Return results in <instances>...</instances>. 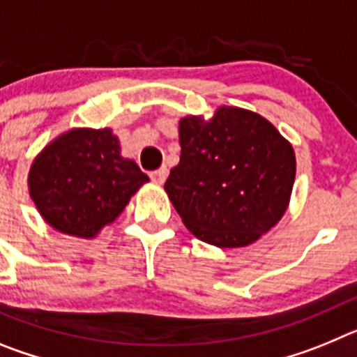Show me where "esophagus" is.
<instances>
[{
	"label": "esophagus",
	"mask_w": 357,
	"mask_h": 357,
	"mask_svg": "<svg viewBox=\"0 0 357 357\" xmlns=\"http://www.w3.org/2000/svg\"><path fill=\"white\" fill-rule=\"evenodd\" d=\"M166 176H168V169L166 168H160V169H157V172H153V173H150V178L153 182H155V184H164V181H166Z\"/></svg>",
	"instance_id": "1"
}]
</instances>
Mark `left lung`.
I'll return each mask as SVG.
<instances>
[{"instance_id":"obj_1","label":"left lung","mask_w":357,"mask_h":357,"mask_svg":"<svg viewBox=\"0 0 357 357\" xmlns=\"http://www.w3.org/2000/svg\"><path fill=\"white\" fill-rule=\"evenodd\" d=\"M181 162L164 189L198 239L247 247L286 213L295 182V151L263 116L220 107L206 121L178 123Z\"/></svg>"}]
</instances>
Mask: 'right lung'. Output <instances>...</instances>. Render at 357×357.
Masks as SVG:
<instances>
[{
	"label": "right lung",
	"instance_id": "1",
	"mask_svg": "<svg viewBox=\"0 0 357 357\" xmlns=\"http://www.w3.org/2000/svg\"><path fill=\"white\" fill-rule=\"evenodd\" d=\"M148 176L119 153L110 128H73L36 157L30 197L48 225L62 234L94 238L123 213Z\"/></svg>",
	"mask_w": 357,
	"mask_h": 357
}]
</instances>
